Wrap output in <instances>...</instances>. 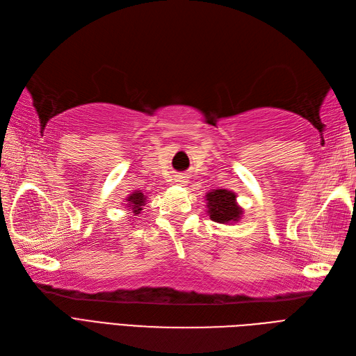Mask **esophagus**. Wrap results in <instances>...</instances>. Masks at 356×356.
I'll use <instances>...</instances> for the list:
<instances>
[{
    "mask_svg": "<svg viewBox=\"0 0 356 356\" xmlns=\"http://www.w3.org/2000/svg\"><path fill=\"white\" fill-rule=\"evenodd\" d=\"M177 181H180V183H186V179H185V177H179V179H177Z\"/></svg>",
    "mask_w": 356,
    "mask_h": 356,
    "instance_id": "34e87169",
    "label": "esophagus"
}]
</instances>
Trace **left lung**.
Masks as SVG:
<instances>
[{"mask_svg":"<svg viewBox=\"0 0 356 356\" xmlns=\"http://www.w3.org/2000/svg\"><path fill=\"white\" fill-rule=\"evenodd\" d=\"M210 219L217 223L238 222L243 210L238 207L235 200L236 195L227 189H216L205 195Z\"/></svg>","mask_w":356,"mask_h":356,"instance_id":"1","label":"left lung"}]
</instances>
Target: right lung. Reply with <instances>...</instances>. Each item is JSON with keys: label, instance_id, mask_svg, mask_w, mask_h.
I'll return each mask as SVG.
<instances>
[{"label": "right lung", "instance_id": "obj_1", "mask_svg": "<svg viewBox=\"0 0 356 356\" xmlns=\"http://www.w3.org/2000/svg\"><path fill=\"white\" fill-rule=\"evenodd\" d=\"M125 201H127V207H130V210H133L131 213L134 216H137V214H140L143 205H146V195L140 191H136Z\"/></svg>", "mask_w": 356, "mask_h": 356}]
</instances>
